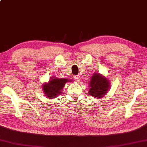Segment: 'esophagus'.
Listing matches in <instances>:
<instances>
[{"mask_svg": "<svg viewBox=\"0 0 147 147\" xmlns=\"http://www.w3.org/2000/svg\"><path fill=\"white\" fill-rule=\"evenodd\" d=\"M74 79L76 80L77 82H79L80 81V76H74Z\"/></svg>", "mask_w": 147, "mask_h": 147, "instance_id": "1", "label": "esophagus"}]
</instances>
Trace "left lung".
Instances as JSON below:
<instances>
[{"label":"left lung","mask_w":147,"mask_h":147,"mask_svg":"<svg viewBox=\"0 0 147 147\" xmlns=\"http://www.w3.org/2000/svg\"><path fill=\"white\" fill-rule=\"evenodd\" d=\"M88 94L94 98H100L104 96L110 88V80L99 73H94L89 82Z\"/></svg>","instance_id":"left-lung-1"}]
</instances>
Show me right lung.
Listing matches in <instances>:
<instances>
[{"instance_id":"obj_1","label":"right lung","mask_w":147,"mask_h":147,"mask_svg":"<svg viewBox=\"0 0 147 147\" xmlns=\"http://www.w3.org/2000/svg\"><path fill=\"white\" fill-rule=\"evenodd\" d=\"M71 80L57 77L50 78L48 82L42 84V91L47 98L53 99L62 94V90L67 82H71Z\"/></svg>"}]
</instances>
